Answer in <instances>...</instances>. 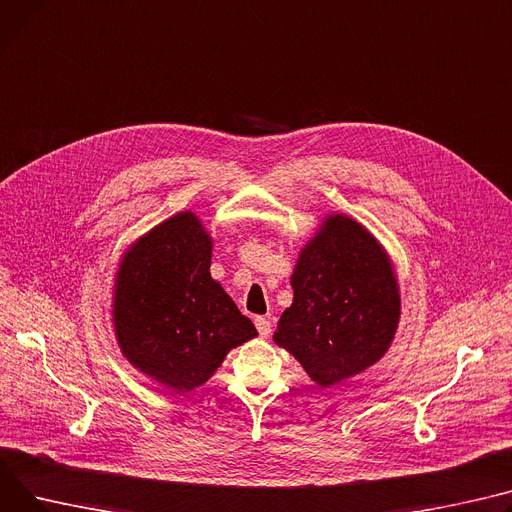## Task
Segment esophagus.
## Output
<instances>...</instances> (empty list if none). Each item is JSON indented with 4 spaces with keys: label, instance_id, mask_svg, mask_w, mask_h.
<instances>
[{
    "label": "esophagus",
    "instance_id": "obj_1",
    "mask_svg": "<svg viewBox=\"0 0 512 512\" xmlns=\"http://www.w3.org/2000/svg\"><path fill=\"white\" fill-rule=\"evenodd\" d=\"M255 327H257V331H259L261 337H269V333H271V321H269L267 317H257V319H255Z\"/></svg>",
    "mask_w": 512,
    "mask_h": 512
}]
</instances>
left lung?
Wrapping results in <instances>:
<instances>
[{
  "label": "left lung",
  "mask_w": 512,
  "mask_h": 512,
  "mask_svg": "<svg viewBox=\"0 0 512 512\" xmlns=\"http://www.w3.org/2000/svg\"><path fill=\"white\" fill-rule=\"evenodd\" d=\"M274 342L329 387L383 358L399 323L393 265L362 224L329 216L298 257Z\"/></svg>",
  "instance_id": "left-lung-1"
}]
</instances>
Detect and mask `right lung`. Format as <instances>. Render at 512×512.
Here are the masks:
<instances>
[{
    "label": "right lung",
    "mask_w": 512,
    "mask_h": 512,
    "mask_svg": "<svg viewBox=\"0 0 512 512\" xmlns=\"http://www.w3.org/2000/svg\"><path fill=\"white\" fill-rule=\"evenodd\" d=\"M212 238L191 212L144 234L123 257L113 321L125 358L175 393L206 383L255 325L210 276Z\"/></svg>",
    "instance_id": "obj_1"
}]
</instances>
